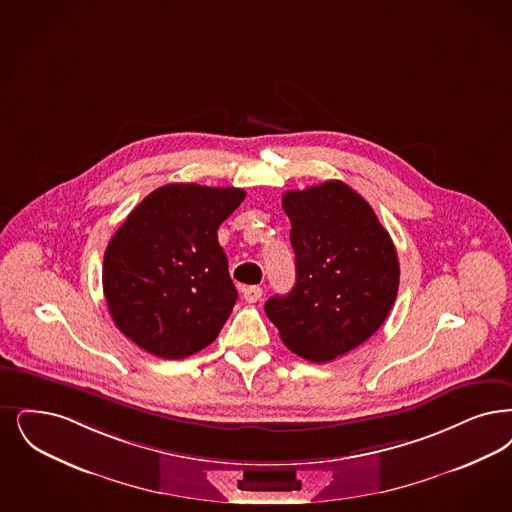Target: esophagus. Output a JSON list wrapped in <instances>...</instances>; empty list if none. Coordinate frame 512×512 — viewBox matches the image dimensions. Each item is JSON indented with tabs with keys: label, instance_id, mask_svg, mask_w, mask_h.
Listing matches in <instances>:
<instances>
[{
	"label": "esophagus",
	"instance_id": "obj_1",
	"mask_svg": "<svg viewBox=\"0 0 512 512\" xmlns=\"http://www.w3.org/2000/svg\"><path fill=\"white\" fill-rule=\"evenodd\" d=\"M261 297H263V289L259 286H249L244 289L246 303H257V301H261Z\"/></svg>",
	"mask_w": 512,
	"mask_h": 512
}]
</instances>
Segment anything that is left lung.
Returning <instances> with one entry per match:
<instances>
[{
  "mask_svg": "<svg viewBox=\"0 0 512 512\" xmlns=\"http://www.w3.org/2000/svg\"><path fill=\"white\" fill-rule=\"evenodd\" d=\"M295 287L265 305L289 350L324 364L362 345L396 301L400 265L389 232L371 205L341 181L291 190Z\"/></svg>",
  "mask_w": 512,
  "mask_h": 512,
  "instance_id": "1",
  "label": "left lung"
}]
</instances>
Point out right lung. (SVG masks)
<instances>
[{
  "label": "right lung",
  "instance_id": "add662e5",
  "mask_svg": "<svg viewBox=\"0 0 512 512\" xmlns=\"http://www.w3.org/2000/svg\"><path fill=\"white\" fill-rule=\"evenodd\" d=\"M244 198L234 186L165 184L127 215L103 263L104 299L127 339L167 360L217 339L238 299L217 230Z\"/></svg>",
  "mask_w": 512,
  "mask_h": 512
}]
</instances>
